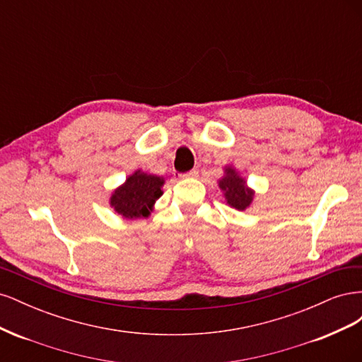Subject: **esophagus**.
Instances as JSON below:
<instances>
[{
	"mask_svg": "<svg viewBox=\"0 0 362 362\" xmlns=\"http://www.w3.org/2000/svg\"><path fill=\"white\" fill-rule=\"evenodd\" d=\"M198 175H199V172L196 170V169H193V170H190L187 173H182L181 178H198Z\"/></svg>",
	"mask_w": 362,
	"mask_h": 362,
	"instance_id": "34e87169",
	"label": "esophagus"
}]
</instances>
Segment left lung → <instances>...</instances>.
I'll list each match as a JSON object with an SVG mask.
<instances>
[{"label":"left lung","mask_w":362,"mask_h":362,"mask_svg":"<svg viewBox=\"0 0 362 362\" xmlns=\"http://www.w3.org/2000/svg\"><path fill=\"white\" fill-rule=\"evenodd\" d=\"M218 185L225 192L228 204L237 208V210H245L252 202V198H254V193L246 187L245 181L233 169H226V177L221 180Z\"/></svg>","instance_id":"1"}]
</instances>
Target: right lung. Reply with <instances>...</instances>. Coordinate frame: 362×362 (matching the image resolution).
I'll list each match as a JSON object with an SVG mask.
<instances>
[{"label": "right lung", "mask_w": 362, "mask_h": 362, "mask_svg": "<svg viewBox=\"0 0 362 362\" xmlns=\"http://www.w3.org/2000/svg\"><path fill=\"white\" fill-rule=\"evenodd\" d=\"M163 180L156 175L136 172L127 182L115 190L110 204L127 218L148 217L149 210L161 196Z\"/></svg>", "instance_id": "obj_1"}]
</instances>
